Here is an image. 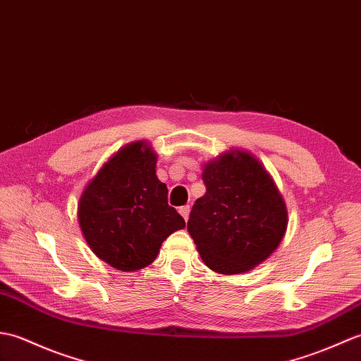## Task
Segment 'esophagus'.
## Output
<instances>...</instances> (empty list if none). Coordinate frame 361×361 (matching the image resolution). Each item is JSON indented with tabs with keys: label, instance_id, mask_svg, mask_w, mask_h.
<instances>
[{
	"label": "esophagus",
	"instance_id": "1",
	"mask_svg": "<svg viewBox=\"0 0 361 361\" xmlns=\"http://www.w3.org/2000/svg\"><path fill=\"white\" fill-rule=\"evenodd\" d=\"M179 213H180V216L185 221H188V216H190V205H183V207H180L179 208Z\"/></svg>",
	"mask_w": 361,
	"mask_h": 361
}]
</instances>
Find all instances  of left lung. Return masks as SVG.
I'll list each match as a JSON object with an SVG mask.
<instances>
[{
    "mask_svg": "<svg viewBox=\"0 0 361 361\" xmlns=\"http://www.w3.org/2000/svg\"><path fill=\"white\" fill-rule=\"evenodd\" d=\"M205 195L193 205L188 233L207 267L222 275L252 270L281 244L289 214L258 157L230 149L204 165Z\"/></svg>",
    "mask_w": 361,
    "mask_h": 361,
    "instance_id": "left-lung-1",
    "label": "left lung"
}]
</instances>
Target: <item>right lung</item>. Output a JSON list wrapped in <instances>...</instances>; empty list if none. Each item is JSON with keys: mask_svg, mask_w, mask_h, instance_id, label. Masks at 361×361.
Masks as SVG:
<instances>
[{"mask_svg": "<svg viewBox=\"0 0 361 361\" xmlns=\"http://www.w3.org/2000/svg\"><path fill=\"white\" fill-rule=\"evenodd\" d=\"M157 153L147 140L131 142L87 182L77 207L80 230L97 258L122 271L149 266L165 239L185 227L168 205L157 179Z\"/></svg>", "mask_w": 361, "mask_h": 361, "instance_id": "1", "label": "right lung"}]
</instances>
